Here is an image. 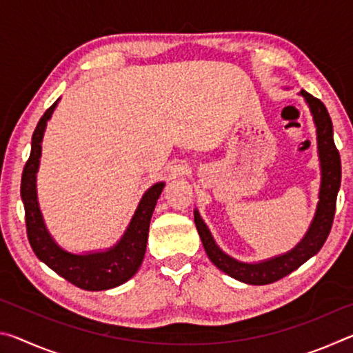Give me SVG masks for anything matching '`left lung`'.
Wrapping results in <instances>:
<instances>
[{"instance_id": "1", "label": "left lung", "mask_w": 353, "mask_h": 353, "mask_svg": "<svg viewBox=\"0 0 353 353\" xmlns=\"http://www.w3.org/2000/svg\"><path fill=\"white\" fill-rule=\"evenodd\" d=\"M301 94L307 99L310 110L313 113L316 128H318V149L322 168V185L319 193L318 212L313 219V224L310 227L305 238L299 243L291 252L276 256V259L255 263H241L232 256L225 255L221 250L216 243L208 232L204 221L201 219L198 212H194V223L198 227L199 236L204 244V249L208 259L216 265L221 271L227 276L234 277L240 282L249 285H268L274 283L277 280L288 276L292 271H296L299 266L303 265L308 259H312L314 254L319 252V249L324 246L328 234L332 230L334 212H336V196L339 185H341V157L333 140V124L330 115L325 109L324 103L321 99L314 98L313 94L302 90Z\"/></svg>"}]
</instances>
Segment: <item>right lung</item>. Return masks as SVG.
<instances>
[{
    "instance_id": "1",
    "label": "right lung",
    "mask_w": 353,
    "mask_h": 353,
    "mask_svg": "<svg viewBox=\"0 0 353 353\" xmlns=\"http://www.w3.org/2000/svg\"><path fill=\"white\" fill-rule=\"evenodd\" d=\"M56 104L57 101L43 113V117L37 123V128L32 134L31 154H29L21 174L20 188L23 204H25L28 240L39 260L77 288L87 291L115 288V286L128 282L139 271L146 252L149 223H151L154 207L157 204L159 196L162 194L165 183H155L146 191L126 234L115 248L107 252L88 255L65 252L48 234L43 219H41L37 194H35V172L39 170L41 139H43L46 121L50 119L52 110L56 109Z\"/></svg>"
}]
</instances>
